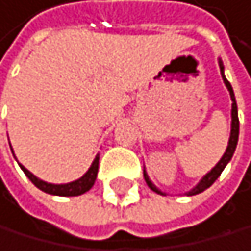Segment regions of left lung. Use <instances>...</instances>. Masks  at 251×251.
Instances as JSON below:
<instances>
[{
    "instance_id": "8db88e82",
    "label": "left lung",
    "mask_w": 251,
    "mask_h": 251,
    "mask_svg": "<svg viewBox=\"0 0 251 251\" xmlns=\"http://www.w3.org/2000/svg\"><path fill=\"white\" fill-rule=\"evenodd\" d=\"M218 64H220V72H221V76H223V81L226 84L227 91H229V96H231V100H232V107H231V134H229V141H227V147H226V152L223 153V157L220 158V162H218L213 168H211L208 173H206L202 179H200L197 184H195L191 191H187L186 195H197L200 192H203L205 189H208L213 182L220 177V175L223 173V170L226 168V165L231 162V158L235 152V147H237V141H239V115H237V102H235V96H234V91H232V86L231 83L226 80V76H224V65H223V60L218 57ZM144 179L147 182V186L152 189L153 192H157L160 195H167L162 189H158L153 182L151 181V177L146 173L144 170Z\"/></svg>"
}]
</instances>
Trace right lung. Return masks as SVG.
<instances>
[{"mask_svg": "<svg viewBox=\"0 0 251 251\" xmlns=\"http://www.w3.org/2000/svg\"><path fill=\"white\" fill-rule=\"evenodd\" d=\"M9 146H11V142H9ZM11 151H12V147H11ZM12 155H14V151H12ZM14 158H16V155H14ZM19 167L22 168V171L27 175L28 179L33 182V184L40 189V191L46 192V194H51V195H60V197H75V195H81L84 192H88L89 189L94 186L96 177H98V170H99V153L93 160L91 167L88 168L86 173H84L81 177H78V179H75V181L65 182V184H52V182H46V181L40 179L38 176H35L31 171H28L27 168L24 167V165L19 163Z\"/></svg>", "mask_w": 251, "mask_h": 251, "instance_id": "1", "label": "right lung"}]
</instances>
